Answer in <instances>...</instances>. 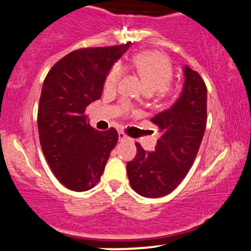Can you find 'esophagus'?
Returning a JSON list of instances; mask_svg holds the SVG:
<instances>
[{
    "label": "esophagus",
    "instance_id": "esophagus-1",
    "mask_svg": "<svg viewBox=\"0 0 251 251\" xmlns=\"http://www.w3.org/2000/svg\"><path fill=\"white\" fill-rule=\"evenodd\" d=\"M118 136H119V140L120 142H124V140H126V139H128V137L126 136L125 133H124V132H119V133H118Z\"/></svg>",
    "mask_w": 251,
    "mask_h": 251
}]
</instances>
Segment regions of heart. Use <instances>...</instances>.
<instances>
[{"instance_id": "b5f03b06", "label": "heart", "mask_w": 251, "mask_h": 251, "mask_svg": "<svg viewBox=\"0 0 251 251\" xmlns=\"http://www.w3.org/2000/svg\"><path fill=\"white\" fill-rule=\"evenodd\" d=\"M132 67L138 74L145 93L149 95L164 93L173 79L172 63L164 54L156 51H143L132 59ZM121 68L114 65L104 81V89L112 90L117 87L121 77Z\"/></svg>"}]
</instances>
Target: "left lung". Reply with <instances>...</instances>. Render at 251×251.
<instances>
[{
	"instance_id": "8db88e82",
	"label": "left lung",
	"mask_w": 251,
	"mask_h": 251,
	"mask_svg": "<svg viewBox=\"0 0 251 251\" xmlns=\"http://www.w3.org/2000/svg\"><path fill=\"white\" fill-rule=\"evenodd\" d=\"M182 92L170 108L151 119L161 138L155 151H145L136 143L137 155L126 164L130 184L145 198H161L173 192L199 151L207 118V89L197 71L183 67Z\"/></svg>"
}]
</instances>
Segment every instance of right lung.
I'll list each match as a JSON object with an SVG mask.
<instances>
[{
	"instance_id": "obj_1",
	"label": "right lung",
	"mask_w": 251,
	"mask_h": 251,
	"mask_svg": "<svg viewBox=\"0 0 251 251\" xmlns=\"http://www.w3.org/2000/svg\"><path fill=\"white\" fill-rule=\"evenodd\" d=\"M130 43L81 49L58 60L44 81L38 108L41 150L59 182L75 192L92 189L100 180L118 132L98 131L84 111L101 98L113 64Z\"/></svg>"
}]
</instances>
